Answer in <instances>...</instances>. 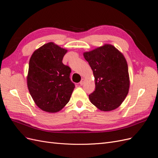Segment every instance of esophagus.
<instances>
[{
	"mask_svg": "<svg viewBox=\"0 0 158 158\" xmlns=\"http://www.w3.org/2000/svg\"><path fill=\"white\" fill-rule=\"evenodd\" d=\"M84 82H85V79L82 78V80H81V81H80V85H82L84 84Z\"/></svg>",
	"mask_w": 158,
	"mask_h": 158,
	"instance_id": "1",
	"label": "esophagus"
}]
</instances>
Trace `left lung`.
I'll return each instance as SVG.
<instances>
[{
    "label": "left lung",
    "instance_id": "1",
    "mask_svg": "<svg viewBox=\"0 0 158 158\" xmlns=\"http://www.w3.org/2000/svg\"><path fill=\"white\" fill-rule=\"evenodd\" d=\"M92 69L95 89L89 95L91 103L102 111L118 108L130 88L128 64L121 51L111 44H104L83 53Z\"/></svg>",
    "mask_w": 158,
    "mask_h": 158
}]
</instances>
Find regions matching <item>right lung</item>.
<instances>
[{"instance_id":"obj_1","label":"right lung","mask_w":158,"mask_h":158,"mask_svg":"<svg viewBox=\"0 0 158 158\" xmlns=\"http://www.w3.org/2000/svg\"><path fill=\"white\" fill-rule=\"evenodd\" d=\"M67 51L49 42L31 56L27 88L36 106L44 111H60L69 102L75 88L70 79V68L62 61Z\"/></svg>"}]
</instances>
